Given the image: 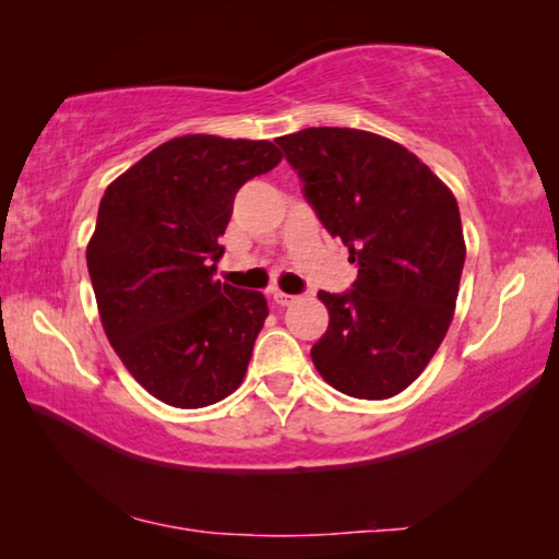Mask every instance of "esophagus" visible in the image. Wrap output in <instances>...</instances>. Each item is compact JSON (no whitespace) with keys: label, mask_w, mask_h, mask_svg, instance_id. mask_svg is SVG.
I'll return each instance as SVG.
<instances>
[{"label":"esophagus","mask_w":559,"mask_h":559,"mask_svg":"<svg viewBox=\"0 0 559 559\" xmlns=\"http://www.w3.org/2000/svg\"><path fill=\"white\" fill-rule=\"evenodd\" d=\"M273 302H276V306H281V308H286V306H290V302H296V296H288V293L276 290V293H273Z\"/></svg>","instance_id":"34e87169"}]
</instances>
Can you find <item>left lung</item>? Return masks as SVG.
I'll return each instance as SVG.
<instances>
[{"mask_svg": "<svg viewBox=\"0 0 559 559\" xmlns=\"http://www.w3.org/2000/svg\"><path fill=\"white\" fill-rule=\"evenodd\" d=\"M357 281L320 290L330 323L310 349L337 392L390 400L424 372L451 325L466 243L456 197L400 143L355 128L276 140Z\"/></svg>", "mask_w": 559, "mask_h": 559, "instance_id": "obj_1", "label": "left lung"}]
</instances>
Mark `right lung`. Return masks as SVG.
<instances>
[{
    "label": "right lung",
    "mask_w": 559,
    "mask_h": 559,
    "mask_svg": "<svg viewBox=\"0 0 559 559\" xmlns=\"http://www.w3.org/2000/svg\"><path fill=\"white\" fill-rule=\"evenodd\" d=\"M269 140H167L103 194L86 261L100 323L128 372L179 409L241 384L269 316L263 293L214 281L234 197L281 163Z\"/></svg>",
    "instance_id": "add662e5"
}]
</instances>
